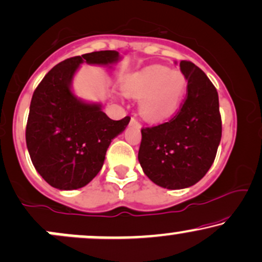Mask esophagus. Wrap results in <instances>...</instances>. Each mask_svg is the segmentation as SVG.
Instances as JSON below:
<instances>
[{
	"mask_svg": "<svg viewBox=\"0 0 262 262\" xmlns=\"http://www.w3.org/2000/svg\"><path fill=\"white\" fill-rule=\"evenodd\" d=\"M131 124L134 126H136V127H141V124L138 122V120L136 118H132L131 119Z\"/></svg>",
	"mask_w": 262,
	"mask_h": 262,
	"instance_id": "1",
	"label": "esophagus"
}]
</instances>
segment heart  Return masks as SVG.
<instances>
[{"instance_id":"1","label":"heart","mask_w":262,"mask_h":262,"mask_svg":"<svg viewBox=\"0 0 262 262\" xmlns=\"http://www.w3.org/2000/svg\"><path fill=\"white\" fill-rule=\"evenodd\" d=\"M187 87L185 76L178 70L149 66L125 79L122 89L140 99V112L148 120H163L179 109Z\"/></svg>"}]
</instances>
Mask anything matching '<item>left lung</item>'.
Masks as SVG:
<instances>
[{
	"label": "left lung",
	"mask_w": 262,
	"mask_h": 262,
	"mask_svg": "<svg viewBox=\"0 0 262 262\" xmlns=\"http://www.w3.org/2000/svg\"><path fill=\"white\" fill-rule=\"evenodd\" d=\"M186 98L170 120L143 127L138 161L157 185L177 190L195 185L216 158L222 137L217 89L191 61H180Z\"/></svg>",
	"instance_id": "left-lung-1"
}]
</instances>
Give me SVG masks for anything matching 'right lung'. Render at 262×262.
Listing matches in <instances>:
<instances>
[{"instance_id": "obj_1", "label": "right lung", "mask_w": 262, "mask_h": 262, "mask_svg": "<svg viewBox=\"0 0 262 262\" xmlns=\"http://www.w3.org/2000/svg\"><path fill=\"white\" fill-rule=\"evenodd\" d=\"M119 52L94 51L70 57L46 73L33 93L26 141L36 171L60 190L85 186L100 171L107 147L125 130L130 116L112 120L98 104L77 99L71 82L79 64H109Z\"/></svg>"}]
</instances>
